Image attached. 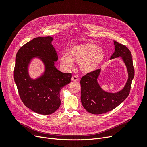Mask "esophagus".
Returning <instances> with one entry per match:
<instances>
[{
	"mask_svg": "<svg viewBox=\"0 0 147 147\" xmlns=\"http://www.w3.org/2000/svg\"><path fill=\"white\" fill-rule=\"evenodd\" d=\"M71 80L74 81V82H77L78 80V77L76 76H73L71 78Z\"/></svg>",
	"mask_w": 147,
	"mask_h": 147,
	"instance_id": "34e87169",
	"label": "esophagus"
}]
</instances>
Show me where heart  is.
Wrapping results in <instances>:
<instances>
[{"label": "heart", "mask_w": 147, "mask_h": 147, "mask_svg": "<svg viewBox=\"0 0 147 147\" xmlns=\"http://www.w3.org/2000/svg\"><path fill=\"white\" fill-rule=\"evenodd\" d=\"M105 56L103 49L96 45L87 43L73 46L69 53L61 55V63L66 68L73 67L74 62L79 64L80 70L84 73L94 71L102 62Z\"/></svg>", "instance_id": "b5f03b06"}]
</instances>
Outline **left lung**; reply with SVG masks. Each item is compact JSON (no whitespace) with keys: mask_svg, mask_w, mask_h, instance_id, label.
<instances>
[{"mask_svg":"<svg viewBox=\"0 0 147 147\" xmlns=\"http://www.w3.org/2000/svg\"><path fill=\"white\" fill-rule=\"evenodd\" d=\"M115 51L110 59L121 57L128 72V79L125 87L117 93L104 91L97 81L101 69L83 76L80 80L81 102L88 112L94 114L105 113L113 110L129 96L135 71L132 54L125 45L114 41Z\"/></svg>","mask_w":147,"mask_h":147,"instance_id":"obj_1","label":"left lung"}]
</instances>
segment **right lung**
<instances>
[{"mask_svg":"<svg viewBox=\"0 0 147 147\" xmlns=\"http://www.w3.org/2000/svg\"><path fill=\"white\" fill-rule=\"evenodd\" d=\"M50 36L38 37L23 45L17 52L14 68V80L24 104L34 112L48 115L61 105L59 92L70 83L71 73H64L54 65L58 55ZM39 58L45 65V71L39 78H31L28 65L34 57Z\"/></svg>","mask_w":147,"mask_h":147,"instance_id":"right-lung-1","label":"right lung"}]
</instances>
